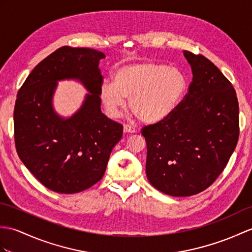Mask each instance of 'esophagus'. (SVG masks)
Here are the masks:
<instances>
[{"instance_id": "1", "label": "esophagus", "mask_w": 252, "mask_h": 252, "mask_svg": "<svg viewBox=\"0 0 252 252\" xmlns=\"http://www.w3.org/2000/svg\"><path fill=\"white\" fill-rule=\"evenodd\" d=\"M124 132L125 133H135L136 132V128L134 126H131L128 125H125L124 126Z\"/></svg>"}]
</instances>
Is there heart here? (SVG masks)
Returning a JSON list of instances; mask_svg holds the SVG:
<instances>
[{"label":"heart","mask_w":252,"mask_h":252,"mask_svg":"<svg viewBox=\"0 0 252 252\" xmlns=\"http://www.w3.org/2000/svg\"><path fill=\"white\" fill-rule=\"evenodd\" d=\"M186 86V76L177 67L135 63L117 69L114 84L104 83L99 95L110 117H118L128 98V107L136 118L154 124L173 112Z\"/></svg>","instance_id":"1"}]
</instances>
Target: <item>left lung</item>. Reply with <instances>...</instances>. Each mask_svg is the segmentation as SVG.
I'll return each mask as SVG.
<instances>
[{"label": "left lung", "instance_id": "8db88e82", "mask_svg": "<svg viewBox=\"0 0 252 252\" xmlns=\"http://www.w3.org/2000/svg\"><path fill=\"white\" fill-rule=\"evenodd\" d=\"M184 55L193 74L188 93L164 119L142 128L147 178L172 196H191L212 186L239 135L238 101L230 80L203 55Z\"/></svg>", "mask_w": 252, "mask_h": 252}]
</instances>
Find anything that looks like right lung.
Returning a JSON list of instances; mask_svg holds the SVG:
<instances>
[{"mask_svg":"<svg viewBox=\"0 0 252 252\" xmlns=\"http://www.w3.org/2000/svg\"><path fill=\"white\" fill-rule=\"evenodd\" d=\"M103 52L63 46L39 62L17 93L14 110L16 150L23 164L46 188L73 194L104 176L110 153L122 137V125L101 112ZM77 78L91 94L72 119L52 109L56 80Z\"/></svg>","mask_w":252,"mask_h":252,"instance_id":"add662e5","label":"right lung"}]
</instances>
